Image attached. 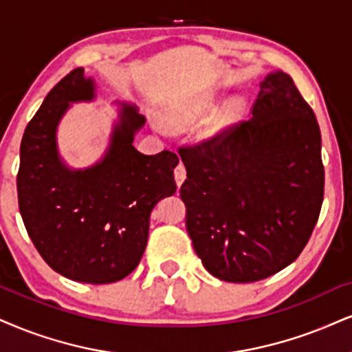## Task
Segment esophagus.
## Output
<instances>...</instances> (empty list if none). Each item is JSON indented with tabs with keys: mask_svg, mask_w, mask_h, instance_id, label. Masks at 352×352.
I'll use <instances>...</instances> for the list:
<instances>
[{
	"mask_svg": "<svg viewBox=\"0 0 352 352\" xmlns=\"http://www.w3.org/2000/svg\"><path fill=\"white\" fill-rule=\"evenodd\" d=\"M175 179H176V184L177 186H181V184L184 183V179H186V168H184L183 163H179L175 168Z\"/></svg>",
	"mask_w": 352,
	"mask_h": 352,
	"instance_id": "esophagus-1",
	"label": "esophagus"
}]
</instances>
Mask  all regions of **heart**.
Here are the masks:
<instances>
[{
  "label": "heart",
  "instance_id": "obj_1",
  "mask_svg": "<svg viewBox=\"0 0 352 352\" xmlns=\"http://www.w3.org/2000/svg\"><path fill=\"white\" fill-rule=\"evenodd\" d=\"M210 109V102L207 99H197V101L188 102L184 106L171 109L164 116V122L171 129H188L202 119ZM243 102L240 99H233L225 104V106L214 116V119L204 127L201 132V138L204 142H210L222 135L225 130L235 125L241 119Z\"/></svg>",
  "mask_w": 352,
  "mask_h": 352
}]
</instances>
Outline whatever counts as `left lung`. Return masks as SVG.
<instances>
[{"label":"left lung","mask_w":352,"mask_h":352,"mask_svg":"<svg viewBox=\"0 0 352 352\" xmlns=\"http://www.w3.org/2000/svg\"><path fill=\"white\" fill-rule=\"evenodd\" d=\"M259 89L250 120L212 147L179 151L186 228L204 267L227 282L266 279L296 261L323 202L314 111L280 70Z\"/></svg>","instance_id":"left-lung-1"}]
</instances>
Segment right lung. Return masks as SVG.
Returning a JSON list of instances; mask_svg holds the SVG:
<instances>
[{"instance_id":"1","label":"right lung","mask_w":352,"mask_h":352,"mask_svg":"<svg viewBox=\"0 0 352 352\" xmlns=\"http://www.w3.org/2000/svg\"><path fill=\"white\" fill-rule=\"evenodd\" d=\"M98 85L75 68L43 99L25 127L17 175L19 212L45 263L68 279L111 284L140 263L150 215L176 192L179 158L133 146L146 119L135 104L116 101L107 148L96 163L72 168L58 150V125L72 104L93 102Z\"/></svg>"}]
</instances>
